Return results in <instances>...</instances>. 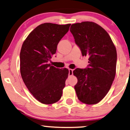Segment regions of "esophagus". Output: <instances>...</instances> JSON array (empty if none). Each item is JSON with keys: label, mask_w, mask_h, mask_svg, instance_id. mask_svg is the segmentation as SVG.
<instances>
[{"label": "esophagus", "mask_w": 130, "mask_h": 130, "mask_svg": "<svg viewBox=\"0 0 130 130\" xmlns=\"http://www.w3.org/2000/svg\"><path fill=\"white\" fill-rule=\"evenodd\" d=\"M73 74V70L72 69H69V76H72Z\"/></svg>", "instance_id": "1"}]
</instances>
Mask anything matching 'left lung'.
Here are the masks:
<instances>
[{
  "mask_svg": "<svg viewBox=\"0 0 130 130\" xmlns=\"http://www.w3.org/2000/svg\"><path fill=\"white\" fill-rule=\"evenodd\" d=\"M70 31L83 56H89V67L77 68L74 89L78 99L86 104H95L109 91L116 75L117 53L108 33L91 21L73 24Z\"/></svg>",
  "mask_w": 130,
  "mask_h": 130,
  "instance_id": "1",
  "label": "left lung"
}]
</instances>
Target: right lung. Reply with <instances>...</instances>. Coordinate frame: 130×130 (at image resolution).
Returning a JSON list of instances; mask_svg holds the SVG:
<instances>
[{
	"instance_id": "add662e5",
	"label": "right lung",
	"mask_w": 130,
	"mask_h": 130,
	"mask_svg": "<svg viewBox=\"0 0 130 130\" xmlns=\"http://www.w3.org/2000/svg\"><path fill=\"white\" fill-rule=\"evenodd\" d=\"M70 25L51 23L40 24L29 34L21 47V77L33 96L42 104L56 103L62 95L69 71L51 66L48 62Z\"/></svg>"
}]
</instances>
